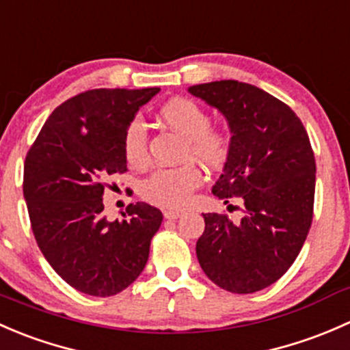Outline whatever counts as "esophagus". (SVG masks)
<instances>
[{"label": "esophagus", "instance_id": "34e87169", "mask_svg": "<svg viewBox=\"0 0 350 350\" xmlns=\"http://www.w3.org/2000/svg\"><path fill=\"white\" fill-rule=\"evenodd\" d=\"M179 217H183V211H179V210L164 211V218H167V220H178Z\"/></svg>", "mask_w": 350, "mask_h": 350}]
</instances>
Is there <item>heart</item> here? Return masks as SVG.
<instances>
[{
	"instance_id": "b5f03b06",
	"label": "heart",
	"mask_w": 350,
	"mask_h": 350,
	"mask_svg": "<svg viewBox=\"0 0 350 350\" xmlns=\"http://www.w3.org/2000/svg\"><path fill=\"white\" fill-rule=\"evenodd\" d=\"M162 122L186 137L185 159H198L211 169L221 167L234 149V133L228 126L210 125V113L189 98H174L159 109ZM125 162L133 169L149 165L147 130L139 118L126 125L122 137ZM201 171L195 162L179 167L157 169L140 185V195L159 208L181 210L188 206L193 193L201 185Z\"/></svg>"
}]
</instances>
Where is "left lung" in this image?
<instances>
[{
	"label": "left lung",
	"mask_w": 350,
	"mask_h": 350,
	"mask_svg": "<svg viewBox=\"0 0 350 350\" xmlns=\"http://www.w3.org/2000/svg\"><path fill=\"white\" fill-rule=\"evenodd\" d=\"M188 91L220 109L234 133L211 191L243 203L241 221L203 215L198 262L221 289L260 291L291 267L312 227L317 165L308 133L288 105L252 84L213 81Z\"/></svg>",
	"instance_id": "1"
}]
</instances>
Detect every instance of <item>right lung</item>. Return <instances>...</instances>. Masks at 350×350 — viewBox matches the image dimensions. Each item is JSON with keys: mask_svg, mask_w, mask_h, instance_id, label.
Segmentation results:
<instances>
[{"mask_svg": "<svg viewBox=\"0 0 350 350\" xmlns=\"http://www.w3.org/2000/svg\"><path fill=\"white\" fill-rule=\"evenodd\" d=\"M90 90L57 107L25 157L23 196L31 232L55 273L77 291L113 296L146 267L162 224L159 208L139 201L122 220L101 217L105 179L126 172L122 137L142 105L159 93Z\"/></svg>", "mask_w": 350, "mask_h": 350, "instance_id": "1", "label": "right lung"}]
</instances>
